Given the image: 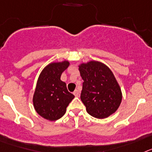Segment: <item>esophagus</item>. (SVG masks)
<instances>
[{"label":"esophagus","instance_id":"obj_1","mask_svg":"<svg viewBox=\"0 0 152 152\" xmlns=\"http://www.w3.org/2000/svg\"><path fill=\"white\" fill-rule=\"evenodd\" d=\"M73 94H74V96H76V97H79V96H80V91L78 90V89H76L75 92H73Z\"/></svg>","mask_w":152,"mask_h":152}]
</instances>
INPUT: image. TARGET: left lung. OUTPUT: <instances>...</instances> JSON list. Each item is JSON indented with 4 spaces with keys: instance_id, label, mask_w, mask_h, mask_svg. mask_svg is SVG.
Returning a JSON list of instances; mask_svg holds the SVG:
<instances>
[{
    "instance_id": "8db88e82",
    "label": "left lung",
    "mask_w": 152,
    "mask_h": 152,
    "mask_svg": "<svg viewBox=\"0 0 152 152\" xmlns=\"http://www.w3.org/2000/svg\"><path fill=\"white\" fill-rule=\"evenodd\" d=\"M78 67L83 80L80 98L87 113L99 119L115 113L122 102V93L112 70L97 60L82 63Z\"/></svg>"
}]
</instances>
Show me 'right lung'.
<instances>
[{"mask_svg": "<svg viewBox=\"0 0 152 152\" xmlns=\"http://www.w3.org/2000/svg\"><path fill=\"white\" fill-rule=\"evenodd\" d=\"M68 60L49 63L39 73L33 96V104L38 115L49 121H56L66 113L75 96L69 92L61 75L69 66Z\"/></svg>", "mask_w": 152, "mask_h": 152, "instance_id": "right-lung-1", "label": "right lung"}]
</instances>
